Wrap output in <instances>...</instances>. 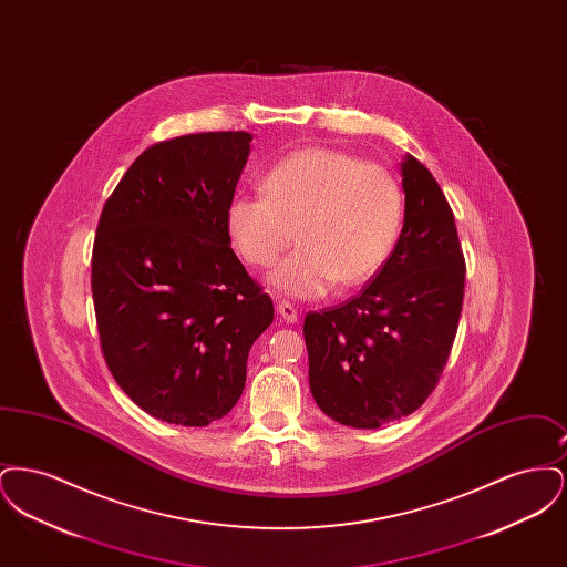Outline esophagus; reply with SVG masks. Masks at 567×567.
Instances as JSON below:
<instances>
[{"label": "esophagus", "mask_w": 567, "mask_h": 567, "mask_svg": "<svg viewBox=\"0 0 567 567\" xmlns=\"http://www.w3.org/2000/svg\"><path fill=\"white\" fill-rule=\"evenodd\" d=\"M276 308H278L280 317H282L287 323H296L297 319H299V317H297L296 306H293L291 301H287V299H278Z\"/></svg>", "instance_id": "esophagus-1"}]
</instances>
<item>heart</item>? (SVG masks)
Wrapping results in <instances>:
<instances>
[{
  "instance_id": "obj_1",
  "label": "heart",
  "mask_w": 567,
  "mask_h": 567,
  "mask_svg": "<svg viewBox=\"0 0 567 567\" xmlns=\"http://www.w3.org/2000/svg\"><path fill=\"white\" fill-rule=\"evenodd\" d=\"M264 195H236L225 213L229 240L252 268H271L296 240L271 282L297 297L357 287L391 257L404 223V190L382 165L327 148H301L271 167Z\"/></svg>"
}]
</instances>
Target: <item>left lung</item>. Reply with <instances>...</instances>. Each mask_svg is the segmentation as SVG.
Returning <instances> with one entry per match:
<instances>
[{
    "instance_id": "8db88e82",
    "label": "left lung",
    "mask_w": 567,
    "mask_h": 567,
    "mask_svg": "<svg viewBox=\"0 0 567 567\" xmlns=\"http://www.w3.org/2000/svg\"><path fill=\"white\" fill-rule=\"evenodd\" d=\"M404 227L359 296L308 312L310 389L327 416L377 430L432 395L457 336L465 257L453 210L432 172L402 163Z\"/></svg>"
}]
</instances>
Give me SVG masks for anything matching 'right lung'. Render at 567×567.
Listing matches in <instances>:
<instances>
[{"label": "right lung", "mask_w": 567, "mask_h": 567, "mask_svg": "<svg viewBox=\"0 0 567 567\" xmlns=\"http://www.w3.org/2000/svg\"><path fill=\"white\" fill-rule=\"evenodd\" d=\"M252 135L206 132L148 146L110 193L91 257L100 344L151 416L206 427L240 400L274 303L225 225Z\"/></svg>", "instance_id": "obj_1"}]
</instances>
